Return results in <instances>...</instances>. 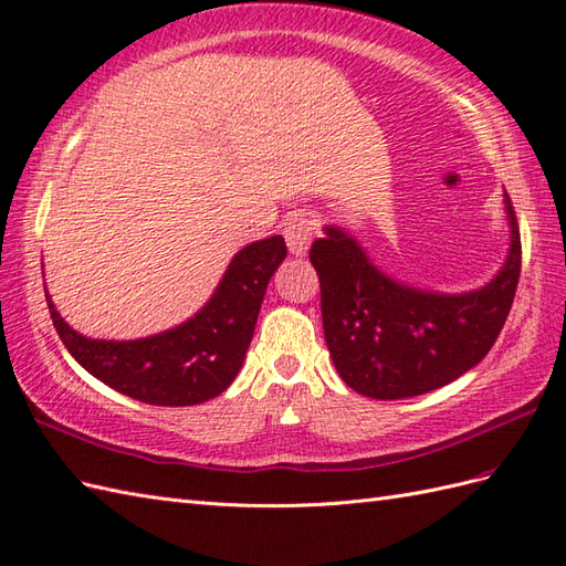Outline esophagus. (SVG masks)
<instances>
[{
	"mask_svg": "<svg viewBox=\"0 0 566 566\" xmlns=\"http://www.w3.org/2000/svg\"><path fill=\"white\" fill-rule=\"evenodd\" d=\"M315 233V219L311 214H294L284 223V239L289 251L296 258H304L308 253V245Z\"/></svg>",
	"mask_w": 566,
	"mask_h": 566,
	"instance_id": "obj_1",
	"label": "esophagus"
}]
</instances>
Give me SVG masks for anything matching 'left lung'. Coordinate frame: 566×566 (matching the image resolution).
Here are the masks:
<instances>
[{"label": "left lung", "mask_w": 566, "mask_h": 566, "mask_svg": "<svg viewBox=\"0 0 566 566\" xmlns=\"http://www.w3.org/2000/svg\"><path fill=\"white\" fill-rule=\"evenodd\" d=\"M509 255L494 280L463 294L410 286L380 272L359 241L325 227L311 245L321 277L325 343L339 378L374 400H402L449 386L492 349L514 304L521 235L504 192Z\"/></svg>", "instance_id": "8db88e82"}]
</instances>
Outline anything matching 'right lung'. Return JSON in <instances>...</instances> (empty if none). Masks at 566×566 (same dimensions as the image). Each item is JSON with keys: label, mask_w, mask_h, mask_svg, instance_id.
I'll list each match as a JSON object with an SVG mask.
<instances>
[{"label": "right lung", "mask_w": 566, "mask_h": 566, "mask_svg": "<svg viewBox=\"0 0 566 566\" xmlns=\"http://www.w3.org/2000/svg\"><path fill=\"white\" fill-rule=\"evenodd\" d=\"M284 258L282 235L241 248L192 318L139 339H91L64 323L50 294L45 298L64 347L105 386L147 405H200L241 371L265 289Z\"/></svg>", "instance_id": "right-lung-1"}]
</instances>
